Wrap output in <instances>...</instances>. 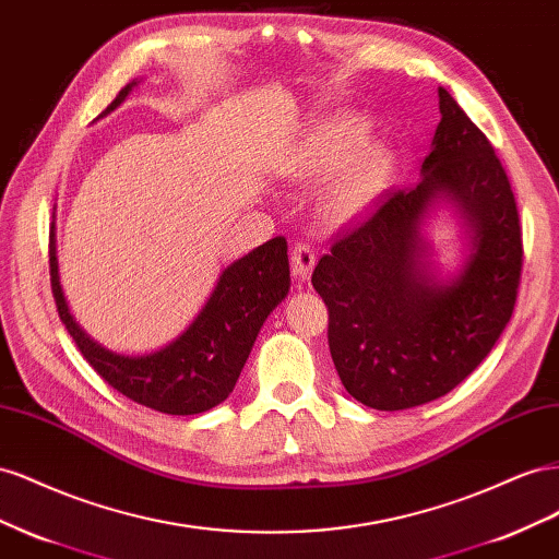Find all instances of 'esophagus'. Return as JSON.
<instances>
[{
  "label": "esophagus",
  "mask_w": 559,
  "mask_h": 559,
  "mask_svg": "<svg viewBox=\"0 0 559 559\" xmlns=\"http://www.w3.org/2000/svg\"><path fill=\"white\" fill-rule=\"evenodd\" d=\"M290 260H293V276H295L297 281H301V283L309 281L311 271H313V266H316V252H313V248L307 246V243L295 246Z\"/></svg>",
  "instance_id": "obj_1"
}]
</instances>
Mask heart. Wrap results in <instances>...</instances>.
Instances as JSON below:
<instances>
[{
  "mask_svg": "<svg viewBox=\"0 0 559 559\" xmlns=\"http://www.w3.org/2000/svg\"><path fill=\"white\" fill-rule=\"evenodd\" d=\"M370 121L356 111H340L318 123L285 156L283 178L307 187L321 185L316 213L328 227H348L368 217L391 185L395 152L370 140Z\"/></svg>",
  "mask_w": 559,
  "mask_h": 559,
  "instance_id": "obj_1",
  "label": "heart"
}]
</instances>
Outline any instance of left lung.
I'll return each mask as SVG.
<instances>
[{
	"instance_id": "left-lung-1",
	"label": "left lung",
	"mask_w": 559,
	"mask_h": 559,
	"mask_svg": "<svg viewBox=\"0 0 559 559\" xmlns=\"http://www.w3.org/2000/svg\"><path fill=\"white\" fill-rule=\"evenodd\" d=\"M440 123L421 180L395 191L340 238L311 283L330 311V354L344 389L372 409H409L459 386L515 309L522 234L513 189L489 140L438 88ZM462 260L442 272L427 227L442 211Z\"/></svg>"
}]
</instances>
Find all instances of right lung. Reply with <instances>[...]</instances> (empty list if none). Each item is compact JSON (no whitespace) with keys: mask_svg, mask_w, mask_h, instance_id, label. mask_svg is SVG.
Masks as SVG:
<instances>
[{"mask_svg":"<svg viewBox=\"0 0 559 559\" xmlns=\"http://www.w3.org/2000/svg\"><path fill=\"white\" fill-rule=\"evenodd\" d=\"M138 84L133 79L123 86L95 121L111 115ZM51 285L60 321L109 386L138 405L185 417L213 409L234 391L269 313L290 293L288 243L276 236L227 264L209 299L178 337L145 354L111 350L74 321L60 285L56 231H51Z\"/></svg>","mask_w":559,"mask_h":559,"instance_id":"obj_1","label":"right lung"}]
</instances>
